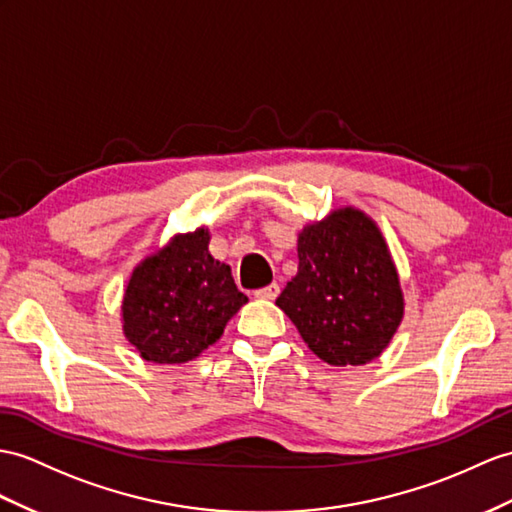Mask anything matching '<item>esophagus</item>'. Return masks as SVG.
Here are the masks:
<instances>
[{"mask_svg": "<svg viewBox=\"0 0 512 512\" xmlns=\"http://www.w3.org/2000/svg\"><path fill=\"white\" fill-rule=\"evenodd\" d=\"M278 293H280V286L276 282H271V284L263 286V289H258L254 295L260 299H276Z\"/></svg>", "mask_w": 512, "mask_h": 512, "instance_id": "esophagus-1", "label": "esophagus"}]
</instances>
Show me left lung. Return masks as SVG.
<instances>
[{
    "mask_svg": "<svg viewBox=\"0 0 512 512\" xmlns=\"http://www.w3.org/2000/svg\"><path fill=\"white\" fill-rule=\"evenodd\" d=\"M297 273L276 299L308 350L332 367L376 360L404 319L391 249L367 213L334 208L297 234Z\"/></svg>",
    "mask_w": 512,
    "mask_h": 512,
    "instance_id": "left-lung-1",
    "label": "left lung"
}]
</instances>
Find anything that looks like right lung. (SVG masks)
<instances>
[{"instance_id": "obj_1", "label": "right lung", "mask_w": 512, "mask_h": 512, "mask_svg": "<svg viewBox=\"0 0 512 512\" xmlns=\"http://www.w3.org/2000/svg\"><path fill=\"white\" fill-rule=\"evenodd\" d=\"M208 243L206 226L173 234L134 267L123 291L121 326L147 363L195 360L247 304L230 265L210 254Z\"/></svg>"}]
</instances>
